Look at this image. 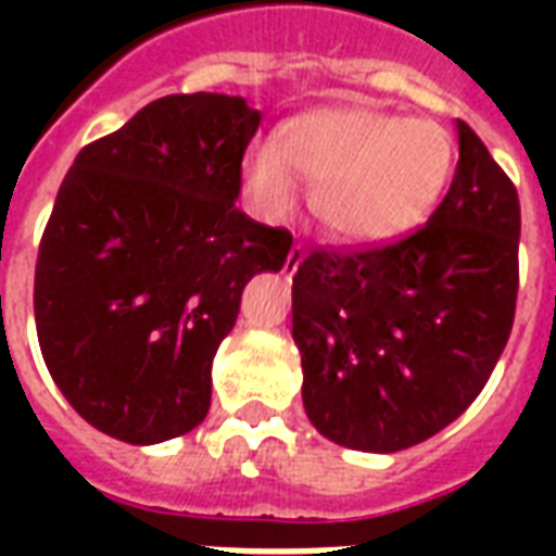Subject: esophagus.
Returning a JSON list of instances; mask_svg holds the SVG:
<instances>
[{"label": "esophagus", "instance_id": "34e87169", "mask_svg": "<svg viewBox=\"0 0 556 556\" xmlns=\"http://www.w3.org/2000/svg\"><path fill=\"white\" fill-rule=\"evenodd\" d=\"M301 262H303V250L301 247H291V253H289V258H286V267H282V270H286V274L291 277V274L301 267Z\"/></svg>", "mask_w": 556, "mask_h": 556}]
</instances>
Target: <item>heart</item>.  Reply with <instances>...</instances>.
<instances>
[{"instance_id": "obj_1", "label": "heart", "mask_w": 556, "mask_h": 556, "mask_svg": "<svg viewBox=\"0 0 556 556\" xmlns=\"http://www.w3.org/2000/svg\"><path fill=\"white\" fill-rule=\"evenodd\" d=\"M455 172L450 130L372 106H318L289 118L243 175L267 217H286L298 181L342 243L381 247L408 238L434 214Z\"/></svg>"}]
</instances>
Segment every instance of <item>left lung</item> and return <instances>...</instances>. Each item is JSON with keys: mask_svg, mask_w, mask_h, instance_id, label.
Masks as SVG:
<instances>
[{"mask_svg": "<svg viewBox=\"0 0 556 556\" xmlns=\"http://www.w3.org/2000/svg\"><path fill=\"white\" fill-rule=\"evenodd\" d=\"M429 223L381 250H315L291 286L303 408L327 441L399 453L467 410L501 361L518 294L521 207L482 139Z\"/></svg>", "mask_w": 556, "mask_h": 556, "instance_id": "1", "label": "left lung"}]
</instances>
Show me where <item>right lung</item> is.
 Masks as SVG:
<instances>
[{
    "label": "right lung",
    "mask_w": 556,
    "mask_h": 556,
    "mask_svg": "<svg viewBox=\"0 0 556 556\" xmlns=\"http://www.w3.org/2000/svg\"><path fill=\"white\" fill-rule=\"evenodd\" d=\"M262 113L231 94H169L77 154L35 267L47 369L79 417L125 443L187 434L258 274L291 235L238 211Z\"/></svg>",
    "instance_id": "right-lung-1"
}]
</instances>
